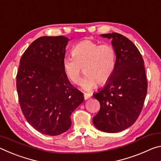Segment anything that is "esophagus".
Wrapping results in <instances>:
<instances>
[{"instance_id": "esophagus-1", "label": "esophagus", "mask_w": 161, "mask_h": 161, "mask_svg": "<svg viewBox=\"0 0 161 161\" xmlns=\"http://www.w3.org/2000/svg\"><path fill=\"white\" fill-rule=\"evenodd\" d=\"M84 99H88L91 97V94H89V93H86V92H84Z\"/></svg>"}]
</instances>
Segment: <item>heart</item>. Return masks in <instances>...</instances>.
<instances>
[{
  "instance_id": "b5f03b06",
  "label": "heart",
  "mask_w": 161,
  "mask_h": 161,
  "mask_svg": "<svg viewBox=\"0 0 161 161\" xmlns=\"http://www.w3.org/2000/svg\"><path fill=\"white\" fill-rule=\"evenodd\" d=\"M73 58L63 60V69L71 82L77 84L81 80L82 69L85 77L81 85L85 90H90L98 84H107L115 69L116 54L111 45L102 44L91 40H84L75 46Z\"/></svg>"
}]
</instances>
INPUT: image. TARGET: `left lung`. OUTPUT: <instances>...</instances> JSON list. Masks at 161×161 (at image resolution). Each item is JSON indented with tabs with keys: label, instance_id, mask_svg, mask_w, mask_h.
I'll use <instances>...</instances> for the list:
<instances>
[{
	"label": "left lung",
	"instance_id": "obj_1",
	"mask_svg": "<svg viewBox=\"0 0 161 161\" xmlns=\"http://www.w3.org/2000/svg\"><path fill=\"white\" fill-rule=\"evenodd\" d=\"M112 39L115 69L106 86L93 96L100 103L93 124L107 133L120 132L135 123L142 111L148 82L144 61L136 45L117 32L101 35Z\"/></svg>",
	"mask_w": 161,
	"mask_h": 161
}]
</instances>
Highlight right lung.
Returning a JSON list of instances; mask_svg holds the SVG:
<instances>
[{"label":"right lung","mask_w":161,"mask_h":161,"mask_svg":"<svg viewBox=\"0 0 161 161\" xmlns=\"http://www.w3.org/2000/svg\"><path fill=\"white\" fill-rule=\"evenodd\" d=\"M68 41L62 35L37 38L21 57L16 76L22 112L34 129L48 136L67 131L71 114L84 99L63 69Z\"/></svg>","instance_id":"right-lung-1"}]
</instances>
